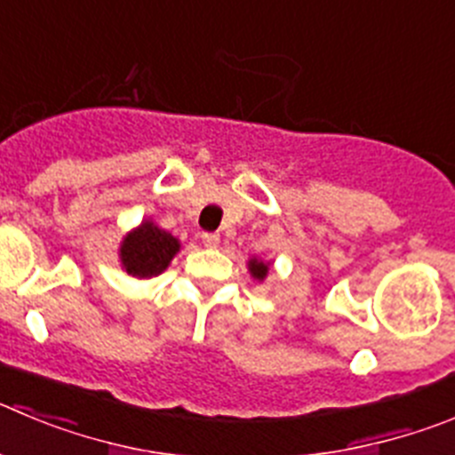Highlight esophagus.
Returning a JSON list of instances; mask_svg holds the SVG:
<instances>
[{
	"label": "esophagus",
	"instance_id": "1",
	"mask_svg": "<svg viewBox=\"0 0 455 455\" xmlns=\"http://www.w3.org/2000/svg\"><path fill=\"white\" fill-rule=\"evenodd\" d=\"M202 242H204V247L215 249L220 244V235L218 233H202Z\"/></svg>",
	"mask_w": 455,
	"mask_h": 455
}]
</instances>
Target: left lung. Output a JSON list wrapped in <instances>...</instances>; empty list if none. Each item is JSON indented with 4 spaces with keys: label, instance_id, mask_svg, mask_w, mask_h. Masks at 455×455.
Wrapping results in <instances>:
<instances>
[{
    "label": "left lung",
    "instance_id": "1",
    "mask_svg": "<svg viewBox=\"0 0 455 455\" xmlns=\"http://www.w3.org/2000/svg\"><path fill=\"white\" fill-rule=\"evenodd\" d=\"M269 267L271 262L269 260H262V258H249L247 262V269L249 274H251L253 280H258V283H262V280L267 278V274H269Z\"/></svg>",
    "mask_w": 455,
    "mask_h": 455
}]
</instances>
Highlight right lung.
<instances>
[{
    "label": "right lung",
    "mask_w": 455,
    "mask_h": 455,
    "mask_svg": "<svg viewBox=\"0 0 455 455\" xmlns=\"http://www.w3.org/2000/svg\"><path fill=\"white\" fill-rule=\"evenodd\" d=\"M181 242L150 218L127 231L118 244V262L132 278L150 280L164 274L180 253Z\"/></svg>",
    "instance_id": "right-lung-1"
}]
</instances>
